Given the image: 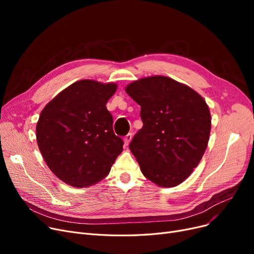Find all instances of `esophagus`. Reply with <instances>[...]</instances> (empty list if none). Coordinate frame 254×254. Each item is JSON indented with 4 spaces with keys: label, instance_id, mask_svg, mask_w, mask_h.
<instances>
[{
    "label": "esophagus",
    "instance_id": "1",
    "mask_svg": "<svg viewBox=\"0 0 254 254\" xmlns=\"http://www.w3.org/2000/svg\"><path fill=\"white\" fill-rule=\"evenodd\" d=\"M131 134H127L126 137H125V139H124V141H125V145H128L129 144V142L131 141Z\"/></svg>",
    "mask_w": 254,
    "mask_h": 254
}]
</instances>
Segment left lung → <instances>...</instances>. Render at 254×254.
Returning <instances> with one entry per match:
<instances>
[{
	"label": "left lung",
	"instance_id": "left-lung-1",
	"mask_svg": "<svg viewBox=\"0 0 254 254\" xmlns=\"http://www.w3.org/2000/svg\"><path fill=\"white\" fill-rule=\"evenodd\" d=\"M141 106L143 127L129 149L143 175L161 188H174L191 174L206 151L209 107L190 86L166 76L136 80L126 87Z\"/></svg>",
	"mask_w": 254,
	"mask_h": 254
}]
</instances>
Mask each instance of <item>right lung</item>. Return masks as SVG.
<instances>
[{"instance_id":"1","label":"right lung","mask_w":254,"mask_h":254,"mask_svg":"<svg viewBox=\"0 0 254 254\" xmlns=\"http://www.w3.org/2000/svg\"><path fill=\"white\" fill-rule=\"evenodd\" d=\"M116 83L79 80L62 90L42 110L36 127L39 149L59 179L88 188L109 174L124 141L113 131L106 104Z\"/></svg>"}]
</instances>
